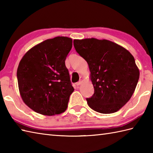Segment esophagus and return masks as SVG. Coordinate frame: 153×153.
Here are the masks:
<instances>
[{"label":"esophagus","instance_id":"34e87169","mask_svg":"<svg viewBox=\"0 0 153 153\" xmlns=\"http://www.w3.org/2000/svg\"><path fill=\"white\" fill-rule=\"evenodd\" d=\"M82 82H83V79H80L78 82H77V83H76V85L78 86V85H81V84L82 83Z\"/></svg>","mask_w":153,"mask_h":153}]
</instances>
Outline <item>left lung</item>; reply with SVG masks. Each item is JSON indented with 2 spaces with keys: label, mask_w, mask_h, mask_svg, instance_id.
Returning a JSON list of instances; mask_svg holds the SVG:
<instances>
[{
  "label": "left lung",
  "mask_w": 153,
  "mask_h": 153,
  "mask_svg": "<svg viewBox=\"0 0 153 153\" xmlns=\"http://www.w3.org/2000/svg\"><path fill=\"white\" fill-rule=\"evenodd\" d=\"M75 49L89 65L94 94L91 108L102 114L116 112L131 99L139 78L134 57L125 48L106 39H74Z\"/></svg>",
  "instance_id": "obj_1"
}]
</instances>
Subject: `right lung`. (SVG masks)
<instances>
[{"instance_id": "add662e5", "label": "right lung", "mask_w": 153, "mask_h": 153, "mask_svg": "<svg viewBox=\"0 0 153 153\" xmlns=\"http://www.w3.org/2000/svg\"><path fill=\"white\" fill-rule=\"evenodd\" d=\"M71 47V38L49 39L32 47L19 62V93L25 105L35 112L53 116L66 110L74 91L65 65Z\"/></svg>"}]
</instances>
